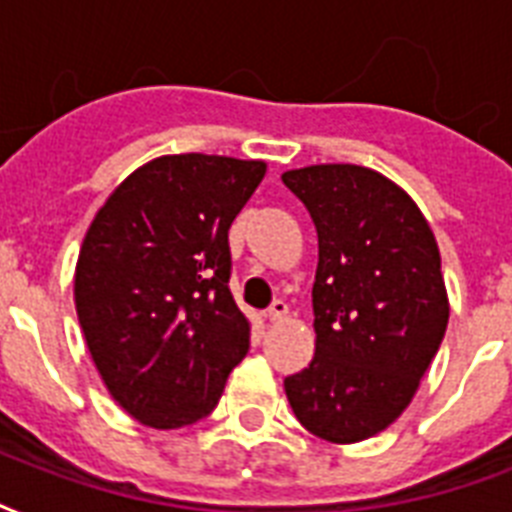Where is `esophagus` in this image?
Segmentation results:
<instances>
[{"label":"esophagus","mask_w":512,"mask_h":512,"mask_svg":"<svg viewBox=\"0 0 512 512\" xmlns=\"http://www.w3.org/2000/svg\"><path fill=\"white\" fill-rule=\"evenodd\" d=\"M287 313H289L287 303H284V300H276V303L268 308V313H265V319L271 321V324H279V321L287 319Z\"/></svg>","instance_id":"34e87169"}]
</instances>
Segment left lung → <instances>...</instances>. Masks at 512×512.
<instances>
[{
    "label": "left lung",
    "instance_id": "8db88e82",
    "mask_svg": "<svg viewBox=\"0 0 512 512\" xmlns=\"http://www.w3.org/2000/svg\"><path fill=\"white\" fill-rule=\"evenodd\" d=\"M319 233L316 356L284 380L305 430L332 444L377 436L420 388L449 324L441 255L409 193L358 164L281 175Z\"/></svg>",
    "mask_w": 512,
    "mask_h": 512
}]
</instances>
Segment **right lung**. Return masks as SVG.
<instances>
[{
	"label": "right lung",
	"instance_id": "add662e5",
	"mask_svg": "<svg viewBox=\"0 0 512 512\" xmlns=\"http://www.w3.org/2000/svg\"><path fill=\"white\" fill-rule=\"evenodd\" d=\"M263 177L255 159L159 156L92 217L76 260V316L111 398L148 428L207 417L247 356L249 319L228 289V228Z\"/></svg>",
	"mask_w": 512,
	"mask_h": 512
}]
</instances>
